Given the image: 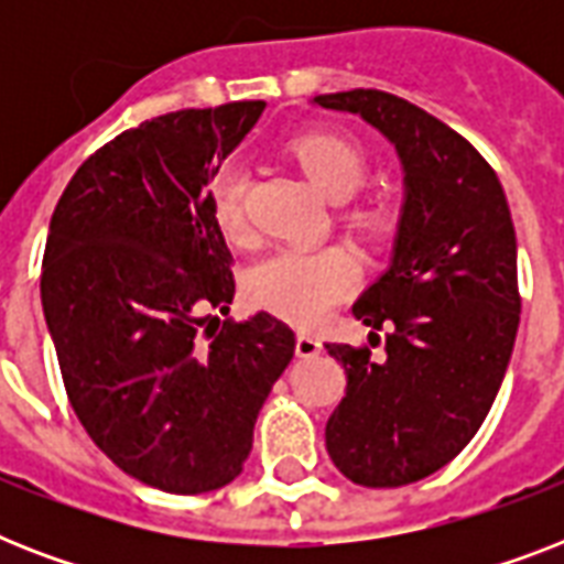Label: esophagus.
<instances>
[{
    "instance_id": "obj_1",
    "label": "esophagus",
    "mask_w": 564,
    "mask_h": 564,
    "mask_svg": "<svg viewBox=\"0 0 564 564\" xmlns=\"http://www.w3.org/2000/svg\"><path fill=\"white\" fill-rule=\"evenodd\" d=\"M295 354H299L301 360H310V357L322 354V343H318L316 336L299 334V339H295Z\"/></svg>"
}]
</instances>
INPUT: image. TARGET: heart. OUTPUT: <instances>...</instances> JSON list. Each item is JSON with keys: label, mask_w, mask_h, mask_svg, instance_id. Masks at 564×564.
Returning <instances> with one entry per match:
<instances>
[{"label": "heart", "mask_w": 564, "mask_h": 564, "mask_svg": "<svg viewBox=\"0 0 564 564\" xmlns=\"http://www.w3.org/2000/svg\"><path fill=\"white\" fill-rule=\"evenodd\" d=\"M286 158L310 178L327 202H345L369 178V152L357 140L336 131H307L290 140ZM246 181L234 170L219 172L210 184V213L216 228L230 242H246ZM343 228L360 246L377 248L398 225L394 202L386 193H366L339 210ZM360 278L357 260L345 248H281L251 265L246 278L248 299L274 316L313 325L330 304L348 295Z\"/></svg>", "instance_id": "1"}]
</instances>
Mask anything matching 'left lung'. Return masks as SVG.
<instances>
[{
  "label": "left lung",
  "instance_id": "1",
  "mask_svg": "<svg viewBox=\"0 0 564 564\" xmlns=\"http://www.w3.org/2000/svg\"><path fill=\"white\" fill-rule=\"evenodd\" d=\"M313 101L380 128L406 172L392 265L354 304L369 345H325L348 375L327 454L357 486L398 489L451 463L495 403L521 313L516 228L486 158L427 110L362 87Z\"/></svg>",
  "mask_w": 564,
  "mask_h": 564
}]
</instances>
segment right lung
Wrapping results in <instances>:
<instances>
[{
  "instance_id": "right-lung-1",
  "label": "right lung",
  "mask_w": 564,
  "mask_h": 564,
  "mask_svg": "<svg viewBox=\"0 0 564 564\" xmlns=\"http://www.w3.org/2000/svg\"><path fill=\"white\" fill-rule=\"evenodd\" d=\"M263 110L230 101L128 128L78 166L48 225L40 295L66 398L113 465L172 495L239 477L295 357L269 313L204 318L237 290L210 181Z\"/></svg>"
}]
</instances>
